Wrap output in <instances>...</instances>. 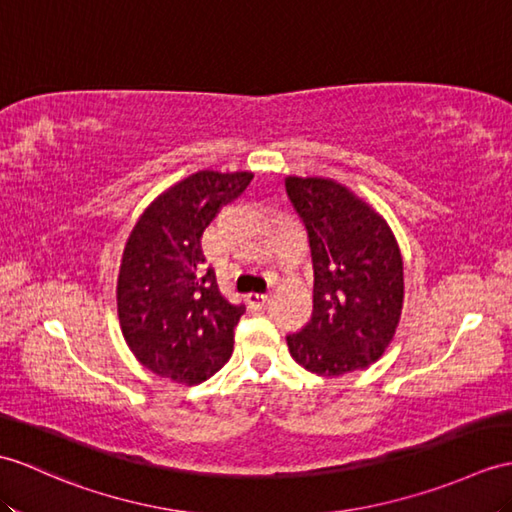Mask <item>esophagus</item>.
Masks as SVG:
<instances>
[{
	"label": "esophagus",
	"instance_id": "34e87169",
	"mask_svg": "<svg viewBox=\"0 0 512 512\" xmlns=\"http://www.w3.org/2000/svg\"><path fill=\"white\" fill-rule=\"evenodd\" d=\"M246 301H248V305L255 307V310H259V307L266 305L268 294H264V292H248L246 294Z\"/></svg>",
	"mask_w": 512,
	"mask_h": 512
}]
</instances>
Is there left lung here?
I'll return each mask as SVG.
<instances>
[{
  "label": "left lung",
  "instance_id": "left-lung-1",
  "mask_svg": "<svg viewBox=\"0 0 512 512\" xmlns=\"http://www.w3.org/2000/svg\"><path fill=\"white\" fill-rule=\"evenodd\" d=\"M305 224L314 266V312L290 334L292 358L338 377L371 366L395 336L403 307V259L388 222L331 178H285Z\"/></svg>",
  "mask_w": 512,
  "mask_h": 512
}]
</instances>
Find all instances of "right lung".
I'll return each instance as SVG.
<instances>
[{
    "instance_id": "right-lung-1",
    "label": "right lung",
    "mask_w": 512,
    "mask_h": 512,
    "mask_svg": "<svg viewBox=\"0 0 512 512\" xmlns=\"http://www.w3.org/2000/svg\"><path fill=\"white\" fill-rule=\"evenodd\" d=\"M251 181V172H196L150 202L130 231L117 316L130 351L152 373L192 386L229 362L246 307L224 299L200 240Z\"/></svg>"
}]
</instances>
